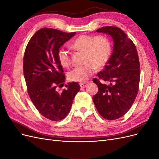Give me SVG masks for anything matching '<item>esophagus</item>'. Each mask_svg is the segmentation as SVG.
<instances>
[{
    "instance_id": "esophagus-1",
    "label": "esophagus",
    "mask_w": 159,
    "mask_h": 159,
    "mask_svg": "<svg viewBox=\"0 0 159 159\" xmlns=\"http://www.w3.org/2000/svg\"><path fill=\"white\" fill-rule=\"evenodd\" d=\"M88 84V82H82V83H80V84L81 88H85L86 86H87Z\"/></svg>"
}]
</instances>
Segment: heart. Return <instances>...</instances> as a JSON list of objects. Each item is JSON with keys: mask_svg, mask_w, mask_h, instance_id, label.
<instances>
[{"mask_svg": "<svg viewBox=\"0 0 159 159\" xmlns=\"http://www.w3.org/2000/svg\"><path fill=\"white\" fill-rule=\"evenodd\" d=\"M71 46L75 50L84 51V62L86 63L69 72L68 79L72 81L88 80L95 73L96 68H101L106 65L112 52L110 40L106 36L102 35H80L71 42ZM57 56L60 65L63 68H69L71 63L69 51L60 48Z\"/></svg>", "mask_w": 159, "mask_h": 159, "instance_id": "1", "label": "heart"}]
</instances>
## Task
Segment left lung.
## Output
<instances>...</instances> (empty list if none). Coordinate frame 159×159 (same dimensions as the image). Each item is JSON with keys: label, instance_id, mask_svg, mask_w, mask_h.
Returning <instances> with one entry per match:
<instances>
[{"label": "left lung", "instance_id": "8db88e82", "mask_svg": "<svg viewBox=\"0 0 159 159\" xmlns=\"http://www.w3.org/2000/svg\"><path fill=\"white\" fill-rule=\"evenodd\" d=\"M96 31L109 34L114 45L104 70L93 80L99 89L93 101L103 118L115 120L128 111L137 97L141 74L139 56L135 45L121 28L106 26ZM100 80L110 84H102Z\"/></svg>", "mask_w": 159, "mask_h": 159}]
</instances>
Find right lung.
Masks as SVG:
<instances>
[{
    "instance_id": "right-lung-1",
    "label": "right lung",
    "mask_w": 159,
    "mask_h": 159,
    "mask_svg": "<svg viewBox=\"0 0 159 159\" xmlns=\"http://www.w3.org/2000/svg\"><path fill=\"white\" fill-rule=\"evenodd\" d=\"M75 34L50 28H42L30 38L24 55L23 71L28 95L41 115L51 121L64 119L80 89L75 81L68 83L61 92L65 75L57 60V52Z\"/></svg>"
}]
</instances>
